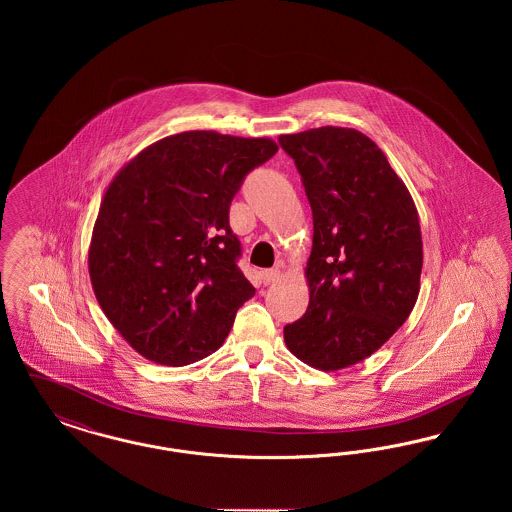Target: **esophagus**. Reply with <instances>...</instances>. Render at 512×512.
<instances>
[{"instance_id": "obj_1", "label": "esophagus", "mask_w": 512, "mask_h": 512, "mask_svg": "<svg viewBox=\"0 0 512 512\" xmlns=\"http://www.w3.org/2000/svg\"><path fill=\"white\" fill-rule=\"evenodd\" d=\"M278 278H280V270H278V268H268V270H265V272L261 274V282H263L265 286L276 282Z\"/></svg>"}]
</instances>
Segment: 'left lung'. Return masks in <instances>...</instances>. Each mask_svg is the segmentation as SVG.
<instances>
[{
	"label": "left lung",
	"instance_id": "8db88e82",
	"mask_svg": "<svg viewBox=\"0 0 512 512\" xmlns=\"http://www.w3.org/2000/svg\"><path fill=\"white\" fill-rule=\"evenodd\" d=\"M278 142L313 211L309 307L284 341L305 365L334 372L365 361L411 315L422 272L418 211L384 151L355 128L320 126Z\"/></svg>",
	"mask_w": 512,
	"mask_h": 512
}]
</instances>
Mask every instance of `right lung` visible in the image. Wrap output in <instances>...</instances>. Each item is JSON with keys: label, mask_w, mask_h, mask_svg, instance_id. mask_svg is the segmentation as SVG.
I'll list each match as a JSON object with an SVG mask.
<instances>
[{"label": "right lung", "mask_w": 512, "mask_h": 512, "mask_svg": "<svg viewBox=\"0 0 512 512\" xmlns=\"http://www.w3.org/2000/svg\"><path fill=\"white\" fill-rule=\"evenodd\" d=\"M278 146L213 130L167 136L132 157L99 205L88 270L99 307L157 365L215 353L255 288L228 224L245 174Z\"/></svg>", "instance_id": "1"}]
</instances>
